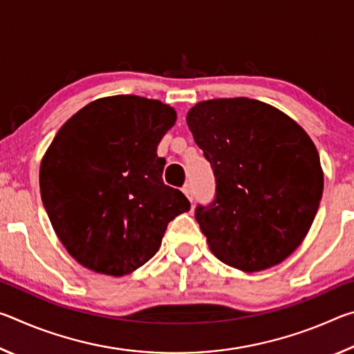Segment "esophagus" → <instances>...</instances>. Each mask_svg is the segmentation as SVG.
Returning a JSON list of instances; mask_svg holds the SVG:
<instances>
[{
    "instance_id": "obj_1",
    "label": "esophagus",
    "mask_w": 354,
    "mask_h": 354,
    "mask_svg": "<svg viewBox=\"0 0 354 354\" xmlns=\"http://www.w3.org/2000/svg\"><path fill=\"white\" fill-rule=\"evenodd\" d=\"M183 192H184V195L187 196V198H189L190 201L194 200V192H192V185H190V184H184Z\"/></svg>"
}]
</instances>
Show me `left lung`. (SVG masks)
I'll list each match as a JSON object with an SVG mask.
<instances>
[{
  "mask_svg": "<svg viewBox=\"0 0 354 354\" xmlns=\"http://www.w3.org/2000/svg\"><path fill=\"white\" fill-rule=\"evenodd\" d=\"M187 124L215 175V200L196 206L209 250L253 273L283 262L310 230L323 194L319 151L284 112L250 98L196 103Z\"/></svg>",
  "mask_w": 354,
  "mask_h": 354,
  "instance_id": "8db88e82",
  "label": "left lung"
}]
</instances>
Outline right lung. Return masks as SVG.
Returning <instances> with one entry per match:
<instances>
[{
  "mask_svg": "<svg viewBox=\"0 0 354 354\" xmlns=\"http://www.w3.org/2000/svg\"><path fill=\"white\" fill-rule=\"evenodd\" d=\"M176 111L158 100H95L64 123L40 164V195L59 241L82 267L123 277L159 250L167 225L187 212L165 185L158 145Z\"/></svg>",
  "mask_w": 354,
  "mask_h": 354,
  "instance_id": "obj_1",
  "label": "right lung"
}]
</instances>
